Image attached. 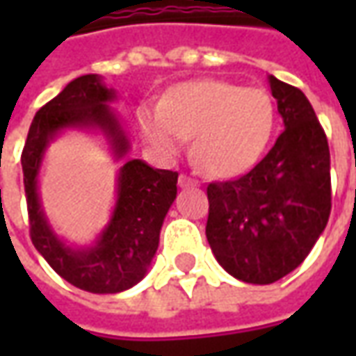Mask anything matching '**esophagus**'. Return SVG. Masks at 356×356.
Segmentation results:
<instances>
[{
	"instance_id": "esophagus-1",
	"label": "esophagus",
	"mask_w": 356,
	"mask_h": 356,
	"mask_svg": "<svg viewBox=\"0 0 356 356\" xmlns=\"http://www.w3.org/2000/svg\"><path fill=\"white\" fill-rule=\"evenodd\" d=\"M196 185V181L191 177H186V175H179V186H193Z\"/></svg>"
}]
</instances>
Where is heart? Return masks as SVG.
<instances>
[{"mask_svg":"<svg viewBox=\"0 0 356 356\" xmlns=\"http://www.w3.org/2000/svg\"><path fill=\"white\" fill-rule=\"evenodd\" d=\"M143 139L160 158L179 154L193 135V158L209 175H244L265 154L276 124L267 91L223 80L177 83L160 104L137 112Z\"/></svg>","mask_w":356,"mask_h":356,"instance_id":"b5f03b06","label":"heart"}]
</instances>
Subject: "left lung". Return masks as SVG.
<instances>
[{"instance_id": "left-lung-1", "label": "left lung", "mask_w": 356, "mask_h": 356, "mask_svg": "<svg viewBox=\"0 0 356 356\" xmlns=\"http://www.w3.org/2000/svg\"><path fill=\"white\" fill-rule=\"evenodd\" d=\"M284 131L254 170L208 186L206 225L219 265L248 284L298 268L328 223L330 148L303 91L267 76Z\"/></svg>"}]
</instances>
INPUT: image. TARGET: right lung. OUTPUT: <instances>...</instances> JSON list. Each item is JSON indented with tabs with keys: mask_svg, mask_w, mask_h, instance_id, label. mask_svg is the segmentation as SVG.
<instances>
[{
	"mask_svg": "<svg viewBox=\"0 0 356 356\" xmlns=\"http://www.w3.org/2000/svg\"><path fill=\"white\" fill-rule=\"evenodd\" d=\"M114 101L116 91L99 74L72 80L35 112L20 158L35 250L66 282L91 293H118L145 278L158 250L163 219L177 196L175 171L156 170L127 156L131 140L110 106ZM66 131L101 134L115 161L122 163L109 223L88 247H76L58 236L39 196V173L47 148Z\"/></svg>",
	"mask_w": 356,
	"mask_h": 356,
	"instance_id": "obj_1",
	"label": "right lung"
}]
</instances>
